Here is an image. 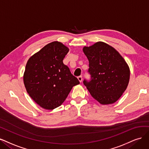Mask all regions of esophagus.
Returning a JSON list of instances; mask_svg holds the SVG:
<instances>
[{"instance_id": "esophagus-1", "label": "esophagus", "mask_w": 149, "mask_h": 149, "mask_svg": "<svg viewBox=\"0 0 149 149\" xmlns=\"http://www.w3.org/2000/svg\"><path fill=\"white\" fill-rule=\"evenodd\" d=\"M77 78H78V80H79L80 82H81V81H82V77H81V76H79Z\"/></svg>"}]
</instances>
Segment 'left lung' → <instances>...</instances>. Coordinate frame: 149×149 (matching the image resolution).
Returning a JSON list of instances; mask_svg holds the SVG:
<instances>
[{
    "label": "left lung",
    "mask_w": 149,
    "mask_h": 149,
    "mask_svg": "<svg viewBox=\"0 0 149 149\" xmlns=\"http://www.w3.org/2000/svg\"><path fill=\"white\" fill-rule=\"evenodd\" d=\"M83 51L88 59L90 80L84 84L96 100L112 104L126 90L130 77L129 66L119 52L103 42H97Z\"/></svg>",
    "instance_id": "8db88e82"
}]
</instances>
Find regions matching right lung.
<instances>
[{"instance_id":"right-lung-1","label":"right lung","mask_w":149,"mask_h":149,"mask_svg":"<svg viewBox=\"0 0 149 149\" xmlns=\"http://www.w3.org/2000/svg\"><path fill=\"white\" fill-rule=\"evenodd\" d=\"M68 52L62 43L54 41L27 62L24 84L30 97L43 108L53 109L61 106L74 86L80 84L63 63Z\"/></svg>"}]
</instances>
